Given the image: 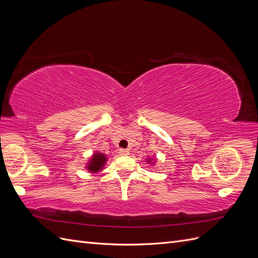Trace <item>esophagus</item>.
I'll return each mask as SVG.
<instances>
[{
  "label": "esophagus",
  "instance_id": "1",
  "mask_svg": "<svg viewBox=\"0 0 258 258\" xmlns=\"http://www.w3.org/2000/svg\"><path fill=\"white\" fill-rule=\"evenodd\" d=\"M118 153H119V155H121V156H127V155H129V151H128V150H123V148H120Z\"/></svg>",
  "mask_w": 258,
  "mask_h": 258
}]
</instances>
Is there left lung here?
Returning a JSON list of instances; mask_svg holds the SVG:
<instances>
[{"label": "left lung", "instance_id": "8db88e82", "mask_svg": "<svg viewBox=\"0 0 258 258\" xmlns=\"http://www.w3.org/2000/svg\"><path fill=\"white\" fill-rule=\"evenodd\" d=\"M145 160H146V162L148 163V165H151V166H154L155 163H156V158L154 157V156H153V157H148V158H146Z\"/></svg>", "mask_w": 258, "mask_h": 258}]
</instances>
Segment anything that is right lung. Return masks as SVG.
I'll return each mask as SVG.
<instances>
[{"mask_svg":"<svg viewBox=\"0 0 258 258\" xmlns=\"http://www.w3.org/2000/svg\"><path fill=\"white\" fill-rule=\"evenodd\" d=\"M107 156L99 151H96L91 155V157L88 159L87 163H86V170L91 173H98L100 171L104 169V166L106 165Z\"/></svg>","mask_w":258,"mask_h":258,"instance_id":"add662e5","label":"right lung"}]
</instances>
